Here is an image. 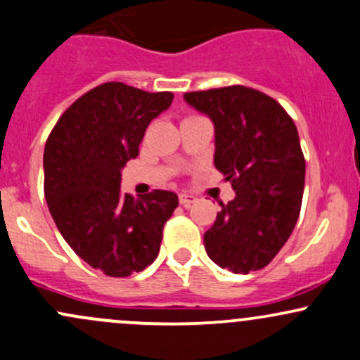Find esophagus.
<instances>
[{
    "label": "esophagus",
    "instance_id": "obj_1",
    "mask_svg": "<svg viewBox=\"0 0 360 360\" xmlns=\"http://www.w3.org/2000/svg\"><path fill=\"white\" fill-rule=\"evenodd\" d=\"M196 200H198V198L190 195V193H181V195H179V203L183 207H186V209H190L193 203H196Z\"/></svg>",
    "mask_w": 360,
    "mask_h": 360
}]
</instances>
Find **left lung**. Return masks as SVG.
Listing matches in <instances>:
<instances>
[{
	"label": "left lung",
	"mask_w": 360,
	"mask_h": 360,
	"mask_svg": "<svg viewBox=\"0 0 360 360\" xmlns=\"http://www.w3.org/2000/svg\"><path fill=\"white\" fill-rule=\"evenodd\" d=\"M183 98L214 124V165L236 193L203 234L207 255L234 274L262 269L300 214L305 160L295 122L278 101L245 86Z\"/></svg>",
	"instance_id": "1"
}]
</instances>
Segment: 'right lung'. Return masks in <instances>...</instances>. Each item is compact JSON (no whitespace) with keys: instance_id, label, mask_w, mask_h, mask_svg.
I'll list each match as a JSON object with an SVG mask.
<instances>
[{"instance_id":"add662e5","label":"right lung","mask_w":360,"mask_h":360,"mask_svg":"<svg viewBox=\"0 0 360 360\" xmlns=\"http://www.w3.org/2000/svg\"><path fill=\"white\" fill-rule=\"evenodd\" d=\"M172 93L105 82L82 94L53 127L44 146V196L56 228L93 269L126 278L158 255L162 229L179 200L172 191H120L122 169L139 153Z\"/></svg>"}]
</instances>
